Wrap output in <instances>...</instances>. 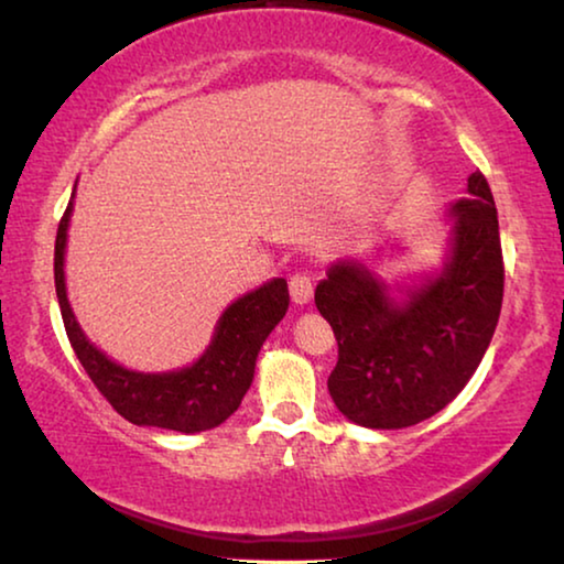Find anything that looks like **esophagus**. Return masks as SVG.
I'll list each match as a JSON object with an SVG mask.
<instances>
[{
    "label": "esophagus",
    "instance_id": "esophagus-1",
    "mask_svg": "<svg viewBox=\"0 0 564 564\" xmlns=\"http://www.w3.org/2000/svg\"><path fill=\"white\" fill-rule=\"evenodd\" d=\"M290 295L295 305H307L313 300V280L311 274L297 272L290 276Z\"/></svg>",
    "mask_w": 564,
    "mask_h": 564
}]
</instances>
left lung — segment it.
Returning <instances> with one entry per match:
<instances>
[{
  "label": "left lung",
  "instance_id": "obj_1",
  "mask_svg": "<svg viewBox=\"0 0 564 564\" xmlns=\"http://www.w3.org/2000/svg\"><path fill=\"white\" fill-rule=\"evenodd\" d=\"M438 269L388 284L369 259H338L315 288V305L338 341L328 392L365 429H405L459 395L480 367L503 303L498 210L480 172L446 207Z\"/></svg>",
  "mask_w": 564,
  "mask_h": 564
}]
</instances>
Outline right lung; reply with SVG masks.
I'll return each mask as SVG.
<instances>
[{
  "label": "right lung",
  "mask_w": 564,
  "mask_h": 564,
  "mask_svg": "<svg viewBox=\"0 0 564 564\" xmlns=\"http://www.w3.org/2000/svg\"><path fill=\"white\" fill-rule=\"evenodd\" d=\"M76 195V184H74ZM74 195L58 223L53 274L64 326L82 367L115 411L135 426H153L199 434L220 426L241 405L253 382L257 357L276 323L290 307L288 282L274 276L261 288L234 300L215 323L207 349L187 367L169 372H138L97 349L84 334L66 295V241L74 213Z\"/></svg>",
  "instance_id": "right-lung-1"
}]
</instances>
